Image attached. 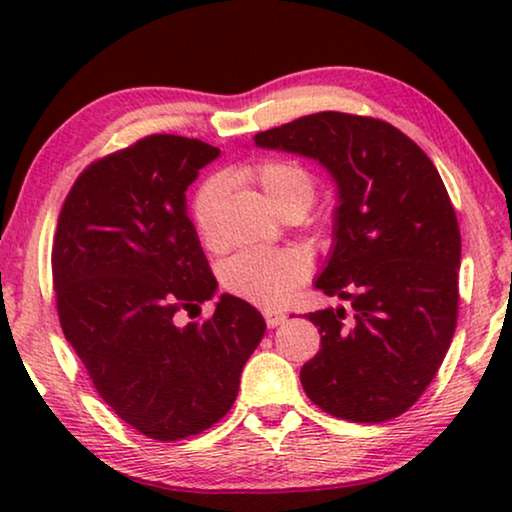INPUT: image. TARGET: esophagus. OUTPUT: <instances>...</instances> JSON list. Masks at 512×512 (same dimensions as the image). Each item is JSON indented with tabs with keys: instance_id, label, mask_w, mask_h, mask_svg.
I'll return each mask as SVG.
<instances>
[{
	"instance_id": "esophagus-1",
	"label": "esophagus",
	"mask_w": 512,
	"mask_h": 512,
	"mask_svg": "<svg viewBox=\"0 0 512 512\" xmlns=\"http://www.w3.org/2000/svg\"><path fill=\"white\" fill-rule=\"evenodd\" d=\"M263 317H265V324H268L270 328H275V326H279V324H284L286 314L279 312V310H272V307H265Z\"/></svg>"
}]
</instances>
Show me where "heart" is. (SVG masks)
Segmentation results:
<instances>
[{
    "instance_id": "heart-1",
    "label": "heart",
    "mask_w": 512,
    "mask_h": 512,
    "mask_svg": "<svg viewBox=\"0 0 512 512\" xmlns=\"http://www.w3.org/2000/svg\"><path fill=\"white\" fill-rule=\"evenodd\" d=\"M240 177L254 181L270 205L279 209L298 202L305 209L314 200L312 174L289 160H263V163L244 167ZM226 191L223 179L212 177L195 191L191 219L200 240L212 247L216 242V214ZM221 284L233 296L258 305H275L293 291L303 277V261L286 249H244L237 251L221 265Z\"/></svg>"
}]
</instances>
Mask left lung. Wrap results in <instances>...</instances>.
I'll use <instances>...</instances> for the list:
<instances>
[{"label":"left lung","mask_w":512,"mask_h":512,"mask_svg":"<svg viewBox=\"0 0 512 512\" xmlns=\"http://www.w3.org/2000/svg\"><path fill=\"white\" fill-rule=\"evenodd\" d=\"M335 184L333 244L314 286L352 305L307 319L321 349L300 368L314 405L349 422L403 415L436 377L457 326L461 235L429 156L394 125L340 111L258 132Z\"/></svg>","instance_id":"obj_1"}]
</instances>
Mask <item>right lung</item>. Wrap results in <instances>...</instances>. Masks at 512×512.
I'll return each instance as SVG.
<instances>
[{
	"instance_id": "1",
	"label": "right lung",
	"mask_w": 512,
	"mask_h": 512,
	"mask_svg": "<svg viewBox=\"0 0 512 512\" xmlns=\"http://www.w3.org/2000/svg\"><path fill=\"white\" fill-rule=\"evenodd\" d=\"M221 156L200 139L153 135L97 160L62 205L53 242L60 326L97 394L156 440L200 433L230 410L265 321L221 293L205 324H177L216 296L186 188Z\"/></svg>"
}]
</instances>
